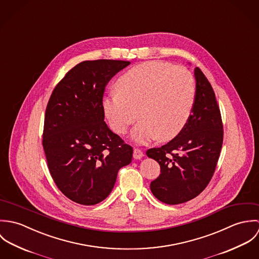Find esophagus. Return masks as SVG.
Returning <instances> with one entry per match:
<instances>
[{"label": "esophagus", "instance_id": "obj_1", "mask_svg": "<svg viewBox=\"0 0 259 259\" xmlns=\"http://www.w3.org/2000/svg\"><path fill=\"white\" fill-rule=\"evenodd\" d=\"M144 155H145V154H144L143 150H141L140 148H135V149H134V157H135L136 159H141Z\"/></svg>", "mask_w": 259, "mask_h": 259}]
</instances>
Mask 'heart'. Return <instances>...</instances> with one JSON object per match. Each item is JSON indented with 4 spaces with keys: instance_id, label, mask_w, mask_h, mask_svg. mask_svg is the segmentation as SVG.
Instances as JSON below:
<instances>
[{
    "instance_id": "b5f03b06",
    "label": "heart",
    "mask_w": 259,
    "mask_h": 259,
    "mask_svg": "<svg viewBox=\"0 0 259 259\" xmlns=\"http://www.w3.org/2000/svg\"><path fill=\"white\" fill-rule=\"evenodd\" d=\"M115 91L103 100L105 116L111 131L122 136L139 114L142 120L131 134L138 144L175 139L185 127L195 99L191 73L165 62L130 69L116 79Z\"/></svg>"
}]
</instances>
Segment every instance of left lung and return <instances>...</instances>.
<instances>
[{"mask_svg": "<svg viewBox=\"0 0 259 259\" xmlns=\"http://www.w3.org/2000/svg\"><path fill=\"white\" fill-rule=\"evenodd\" d=\"M195 99L182 132L147 155L160 165L159 177L150 183L152 194L167 204L196 197L210 182L222 150L223 126L214 92L208 79L194 69Z\"/></svg>", "mask_w": 259, "mask_h": 259, "instance_id": "8db88e82", "label": "left lung"}]
</instances>
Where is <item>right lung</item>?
<instances>
[{
  "label": "right lung",
  "instance_id": "1",
  "mask_svg": "<svg viewBox=\"0 0 259 259\" xmlns=\"http://www.w3.org/2000/svg\"><path fill=\"white\" fill-rule=\"evenodd\" d=\"M125 61L77 64L56 85L46 109L42 147L55 184L71 200L94 205L111 193L133 148L105 122L103 97Z\"/></svg>",
  "mask_w": 259,
  "mask_h": 259
}]
</instances>
